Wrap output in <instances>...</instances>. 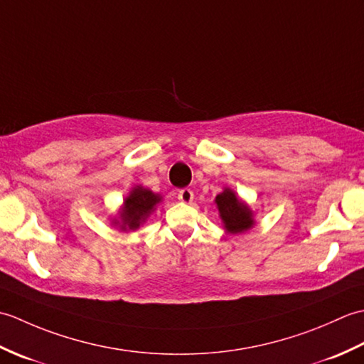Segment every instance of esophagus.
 <instances>
[{
  "label": "esophagus",
  "mask_w": 364,
  "mask_h": 364,
  "mask_svg": "<svg viewBox=\"0 0 364 364\" xmlns=\"http://www.w3.org/2000/svg\"><path fill=\"white\" fill-rule=\"evenodd\" d=\"M178 200L183 203H192V200H194V192L191 189H181L178 192Z\"/></svg>",
  "instance_id": "34e87169"
}]
</instances>
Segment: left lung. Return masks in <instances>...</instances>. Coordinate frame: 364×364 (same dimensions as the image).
<instances>
[{
    "mask_svg": "<svg viewBox=\"0 0 364 364\" xmlns=\"http://www.w3.org/2000/svg\"><path fill=\"white\" fill-rule=\"evenodd\" d=\"M215 205H218L219 215L223 223V228L230 235H239L242 231L250 230L255 225L253 213L249 205L244 203L230 188L223 189L220 194L215 197Z\"/></svg>",
    "mask_w": 364,
    "mask_h": 364,
    "instance_id": "obj_1",
    "label": "left lung"
}]
</instances>
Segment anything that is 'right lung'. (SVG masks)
<instances>
[{
  "label": "right lung",
  "mask_w": 364,
  "mask_h": 364,
  "mask_svg": "<svg viewBox=\"0 0 364 364\" xmlns=\"http://www.w3.org/2000/svg\"><path fill=\"white\" fill-rule=\"evenodd\" d=\"M161 202V196L150 189L136 186L129 196L123 200V206L119 211V219H114V225H119L122 231H134L146 220Z\"/></svg>",
  "instance_id": "add662e5"
}]
</instances>
